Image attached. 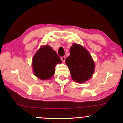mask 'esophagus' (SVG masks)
I'll use <instances>...</instances> for the list:
<instances>
[{
  "instance_id": "34e87169",
  "label": "esophagus",
  "mask_w": 123,
  "mask_h": 123,
  "mask_svg": "<svg viewBox=\"0 0 123 123\" xmlns=\"http://www.w3.org/2000/svg\"><path fill=\"white\" fill-rule=\"evenodd\" d=\"M61 59L62 60V61L64 62H65V60H66V57L65 56H62V57H61Z\"/></svg>"
}]
</instances>
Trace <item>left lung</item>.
Instances as JSON below:
<instances>
[{"label":"left lung","instance_id":"1","mask_svg":"<svg viewBox=\"0 0 123 123\" xmlns=\"http://www.w3.org/2000/svg\"><path fill=\"white\" fill-rule=\"evenodd\" d=\"M70 56L66 59L73 80L83 83L90 79L94 70V62L90 54L82 45L74 44L70 48Z\"/></svg>","mask_w":123,"mask_h":123}]
</instances>
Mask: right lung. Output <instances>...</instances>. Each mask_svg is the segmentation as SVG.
Returning a JSON list of instances; mask_svg holds the SVG:
<instances>
[{
    "label": "right lung",
    "mask_w": 123,
    "mask_h": 123,
    "mask_svg": "<svg viewBox=\"0 0 123 123\" xmlns=\"http://www.w3.org/2000/svg\"><path fill=\"white\" fill-rule=\"evenodd\" d=\"M61 62L60 57L51 47H42L33 57L34 74L41 80L49 79L55 74L56 65Z\"/></svg>",
    "instance_id": "obj_1"
}]
</instances>
